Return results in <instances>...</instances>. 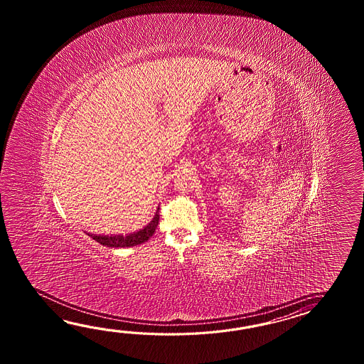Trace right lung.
Wrapping results in <instances>:
<instances>
[{
  "label": "right lung",
  "mask_w": 364,
  "mask_h": 364,
  "mask_svg": "<svg viewBox=\"0 0 364 364\" xmlns=\"http://www.w3.org/2000/svg\"><path fill=\"white\" fill-rule=\"evenodd\" d=\"M159 220H160V216H159V210H157L152 221L146 225L143 229H140L139 232H132L129 235H110V237L91 234L90 237L107 247H132V246L147 242L154 235L156 228L159 225Z\"/></svg>",
  "instance_id": "add662e5"
}]
</instances>
